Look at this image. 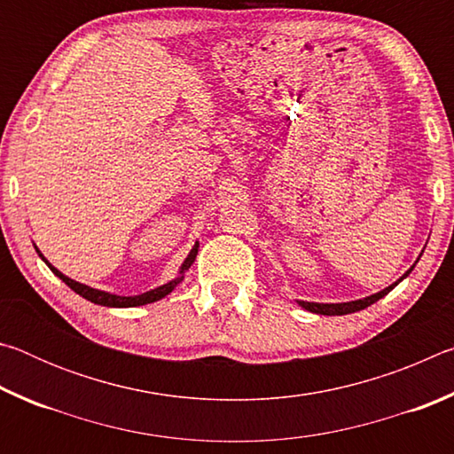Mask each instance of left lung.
Wrapping results in <instances>:
<instances>
[{
	"label": "left lung",
	"mask_w": 454,
	"mask_h": 454,
	"mask_svg": "<svg viewBox=\"0 0 454 454\" xmlns=\"http://www.w3.org/2000/svg\"><path fill=\"white\" fill-rule=\"evenodd\" d=\"M412 270V268H411ZM411 270L406 272L404 276H409L411 274ZM403 276V278H404ZM401 278V280H403ZM396 286V284H393V286H388V288H384V290H380V292H376V294H372V296H366V298H363V301H355V302H342V304H317V302H298L302 306V309H306V310H310V312H317V314H325V317H342V314H350V312H358V310H363V309H366V306H371V304H374L376 301H380L382 296H387L390 290H393Z\"/></svg>",
	"instance_id": "left-lung-1"
}]
</instances>
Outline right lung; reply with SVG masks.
Returning <instances> with one entry per match:
<instances>
[{
    "label": "right lung",
    "instance_id": "1",
    "mask_svg": "<svg viewBox=\"0 0 454 454\" xmlns=\"http://www.w3.org/2000/svg\"><path fill=\"white\" fill-rule=\"evenodd\" d=\"M37 252H40V250H37ZM196 254H198V244L194 246V248H192V252H190L188 258H186V262L182 264L180 274H182L184 270H188V268L192 266V262H194ZM40 256H42V254H40ZM42 260H43L45 264L50 266V270H51L53 274H56L58 278L64 280V282L67 284V286H70L74 292H78V294L86 298V301L94 302V304H99V306H114V309H128V306H142V304L156 302V301H160V298H164L166 294H170V292H172L176 286H178V284H180L182 278H184V276H180V278L168 282V284H164V286L153 288V290H150V292H144V294H137V296H116V294H110V292H102V290L90 288V286H86V284H80V282H75V280H72V278H67V276L61 274V272L58 270V268H53L43 256H42Z\"/></svg>",
    "mask_w": 454,
    "mask_h": 454
}]
</instances>
